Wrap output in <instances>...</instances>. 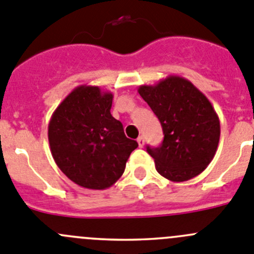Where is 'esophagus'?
<instances>
[{
	"label": "esophagus",
	"instance_id": "obj_1",
	"mask_svg": "<svg viewBox=\"0 0 254 254\" xmlns=\"http://www.w3.org/2000/svg\"><path fill=\"white\" fill-rule=\"evenodd\" d=\"M136 141H138L139 148H143V146H144V138H143V136H139V138L136 139Z\"/></svg>",
	"mask_w": 254,
	"mask_h": 254
}]
</instances>
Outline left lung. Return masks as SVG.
<instances>
[{"label": "left lung", "mask_w": 254, "mask_h": 254, "mask_svg": "<svg viewBox=\"0 0 254 254\" xmlns=\"http://www.w3.org/2000/svg\"><path fill=\"white\" fill-rule=\"evenodd\" d=\"M138 92L164 132L159 148H146L156 172L175 183L200 174L214 158L220 136L219 118L207 96L175 75L155 85H141Z\"/></svg>", "instance_id": "obj_1"}]
</instances>
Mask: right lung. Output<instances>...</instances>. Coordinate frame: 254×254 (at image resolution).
Returning <instances> with one entry per match:
<instances>
[{
  "label": "right lung",
  "mask_w": 254,
  "mask_h": 254,
  "mask_svg": "<svg viewBox=\"0 0 254 254\" xmlns=\"http://www.w3.org/2000/svg\"><path fill=\"white\" fill-rule=\"evenodd\" d=\"M113 94L80 85L61 101L49 123L52 158L73 183L103 190L123 175L138 143L110 114Z\"/></svg>",
  "instance_id": "obj_1"
}]
</instances>
